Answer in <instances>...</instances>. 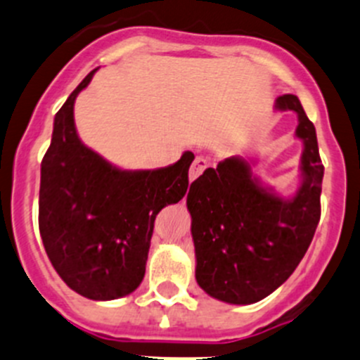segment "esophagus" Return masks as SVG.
Segmentation results:
<instances>
[{
	"mask_svg": "<svg viewBox=\"0 0 360 360\" xmlns=\"http://www.w3.org/2000/svg\"><path fill=\"white\" fill-rule=\"evenodd\" d=\"M207 167H208V160L205 159V157H196V159H194V162L191 164V169H189L191 182H193V180H196V178L200 176L205 169H207Z\"/></svg>",
	"mask_w": 360,
	"mask_h": 360,
	"instance_id": "obj_1",
	"label": "esophagus"
}]
</instances>
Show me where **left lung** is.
Wrapping results in <instances>:
<instances>
[{
  "mask_svg": "<svg viewBox=\"0 0 360 360\" xmlns=\"http://www.w3.org/2000/svg\"><path fill=\"white\" fill-rule=\"evenodd\" d=\"M297 112L300 186L283 198L252 173L256 160L228 157L191 184L187 208L198 285L228 304H255L279 288L306 255L320 221L323 164L316 131L295 95L276 101Z\"/></svg>",
  "mask_w": 360,
  "mask_h": 360,
  "instance_id": "8db88e82",
  "label": "left lung"
}]
</instances>
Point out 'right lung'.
I'll return each mask as SVG.
<instances>
[{"instance_id": "right-lung-1", "label": "right lung", "mask_w": 360, "mask_h": 360, "mask_svg": "<svg viewBox=\"0 0 360 360\" xmlns=\"http://www.w3.org/2000/svg\"><path fill=\"white\" fill-rule=\"evenodd\" d=\"M81 81L54 116L40 167L39 228L58 276L91 300L125 297L141 285L155 215L189 187L193 152L159 169H120L77 136L74 102Z\"/></svg>"}]
</instances>
